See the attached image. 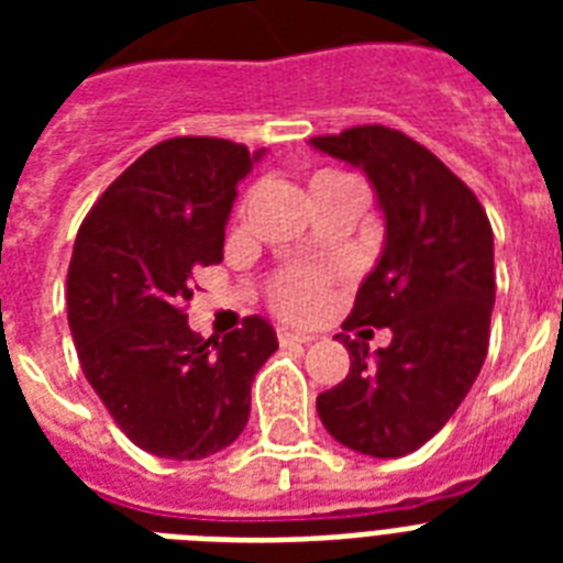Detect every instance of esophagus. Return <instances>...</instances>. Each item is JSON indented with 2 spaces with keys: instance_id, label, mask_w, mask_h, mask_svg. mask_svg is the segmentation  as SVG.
Segmentation results:
<instances>
[{
  "instance_id": "obj_1",
  "label": "esophagus",
  "mask_w": 563,
  "mask_h": 563,
  "mask_svg": "<svg viewBox=\"0 0 563 563\" xmlns=\"http://www.w3.org/2000/svg\"><path fill=\"white\" fill-rule=\"evenodd\" d=\"M277 342H280L283 347H289V344L312 342V335L300 333V330H289V327H277Z\"/></svg>"
}]
</instances>
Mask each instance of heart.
I'll use <instances>...</instances> for the list:
<instances>
[{"mask_svg": "<svg viewBox=\"0 0 563 563\" xmlns=\"http://www.w3.org/2000/svg\"><path fill=\"white\" fill-rule=\"evenodd\" d=\"M335 184H356L351 175H344L339 169H321L312 175L309 189L335 187ZM327 289H330V277L321 272H307V268H291L283 272L277 280L272 283L268 291V303L277 316L283 318H312L318 316L327 303Z\"/></svg>", "mask_w": 563, "mask_h": 563, "instance_id": "b5f03b06", "label": "heart"}]
</instances>
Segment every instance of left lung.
Returning <instances> with one entry per match:
<instances>
[{
  "mask_svg": "<svg viewBox=\"0 0 563 563\" xmlns=\"http://www.w3.org/2000/svg\"><path fill=\"white\" fill-rule=\"evenodd\" d=\"M312 145L362 166L385 212L383 256L344 330H391L376 356L339 335L351 371L318 394V418L339 444L397 459L453 418L488 356L494 233L473 189L402 131L356 125Z\"/></svg>",
  "mask_w": 563,
  "mask_h": 563,
  "instance_id": "obj_1",
  "label": "left lung"
}]
</instances>
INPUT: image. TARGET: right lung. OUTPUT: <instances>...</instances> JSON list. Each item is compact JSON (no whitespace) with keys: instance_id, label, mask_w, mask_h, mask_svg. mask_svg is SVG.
I'll use <instances>...</instances> for the list:
<instances>
[{"instance_id":"1","label":"right lung","mask_w":563,"mask_h":563,"mask_svg":"<svg viewBox=\"0 0 563 563\" xmlns=\"http://www.w3.org/2000/svg\"><path fill=\"white\" fill-rule=\"evenodd\" d=\"M242 143L172 136L119 175L75 236L66 316L87 383L145 453L192 462L245 429L251 383L277 351L263 318L224 339L187 324L192 274L224 256V221L251 172Z\"/></svg>"}]
</instances>
